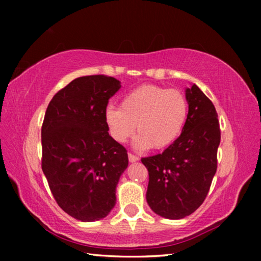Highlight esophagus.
Returning <instances> with one entry per match:
<instances>
[{
	"mask_svg": "<svg viewBox=\"0 0 261 261\" xmlns=\"http://www.w3.org/2000/svg\"><path fill=\"white\" fill-rule=\"evenodd\" d=\"M127 158H129V161L130 162H136V161L139 160V158L137 156V155H135V154H132V153L127 154Z\"/></svg>",
	"mask_w": 261,
	"mask_h": 261,
	"instance_id": "esophagus-1",
	"label": "esophagus"
}]
</instances>
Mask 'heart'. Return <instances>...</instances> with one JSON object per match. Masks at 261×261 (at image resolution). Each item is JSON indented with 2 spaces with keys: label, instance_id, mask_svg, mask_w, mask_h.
<instances>
[{
  "label": "heart",
  "instance_id": "1",
  "mask_svg": "<svg viewBox=\"0 0 261 261\" xmlns=\"http://www.w3.org/2000/svg\"><path fill=\"white\" fill-rule=\"evenodd\" d=\"M188 109V101L179 91L143 85L129 92L120 108L107 107L105 122L117 143H125L137 127L139 135L135 140L136 147L163 149L182 134Z\"/></svg>",
  "mask_w": 261,
  "mask_h": 261
}]
</instances>
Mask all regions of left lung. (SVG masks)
Here are the masks:
<instances>
[{"label": "left lung", "mask_w": 261, "mask_h": 261, "mask_svg": "<svg viewBox=\"0 0 261 261\" xmlns=\"http://www.w3.org/2000/svg\"><path fill=\"white\" fill-rule=\"evenodd\" d=\"M185 96L188 118L177 140L161 154L141 159L149 176L148 205L171 220L192 214L204 202L218 168L221 131L214 105L194 84Z\"/></svg>", "instance_id": "left-lung-1"}]
</instances>
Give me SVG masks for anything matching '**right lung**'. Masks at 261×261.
Segmentation results:
<instances>
[{"label": "right lung", "instance_id": "obj_1", "mask_svg": "<svg viewBox=\"0 0 261 261\" xmlns=\"http://www.w3.org/2000/svg\"><path fill=\"white\" fill-rule=\"evenodd\" d=\"M121 83L105 74L73 79L53 96L41 127V167L55 200L83 222L106 218L127 151L108 134L105 110Z\"/></svg>", "mask_w": 261, "mask_h": 261}]
</instances>
